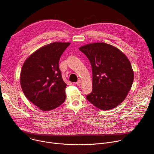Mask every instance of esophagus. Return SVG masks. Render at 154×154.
<instances>
[{"instance_id":"esophagus-1","label":"esophagus","mask_w":154,"mask_h":154,"mask_svg":"<svg viewBox=\"0 0 154 154\" xmlns=\"http://www.w3.org/2000/svg\"><path fill=\"white\" fill-rule=\"evenodd\" d=\"M81 84H82V82H81V80H79L78 81L76 82V84L78 86H80V85H81Z\"/></svg>"}]
</instances>
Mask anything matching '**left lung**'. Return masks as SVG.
<instances>
[{"label":"left lung","instance_id":"1","mask_svg":"<svg viewBox=\"0 0 154 154\" xmlns=\"http://www.w3.org/2000/svg\"><path fill=\"white\" fill-rule=\"evenodd\" d=\"M79 50L89 60L92 91L87 99L96 107L107 110L125 99L134 81L131 63L117 48L103 42L85 45Z\"/></svg>","mask_w":154,"mask_h":154}]
</instances>
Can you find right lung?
I'll return each mask as SVG.
<instances>
[{"mask_svg":"<svg viewBox=\"0 0 154 154\" xmlns=\"http://www.w3.org/2000/svg\"><path fill=\"white\" fill-rule=\"evenodd\" d=\"M69 42H55L36 51L23 63L20 85L26 97L44 111L54 109L66 98L67 84L62 79L59 62Z\"/></svg>","mask_w":154,"mask_h":154,"instance_id":"right-lung-1","label":"right lung"}]
</instances>
